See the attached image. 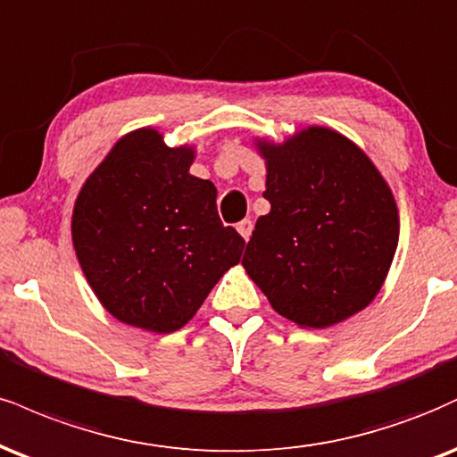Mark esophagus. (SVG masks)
Masks as SVG:
<instances>
[{
    "mask_svg": "<svg viewBox=\"0 0 457 457\" xmlns=\"http://www.w3.org/2000/svg\"><path fill=\"white\" fill-rule=\"evenodd\" d=\"M236 229H238V234L243 236L245 240H249L251 232H253V221H251V219H243V221L236 225Z\"/></svg>",
    "mask_w": 457,
    "mask_h": 457,
    "instance_id": "obj_1",
    "label": "esophagus"
}]
</instances>
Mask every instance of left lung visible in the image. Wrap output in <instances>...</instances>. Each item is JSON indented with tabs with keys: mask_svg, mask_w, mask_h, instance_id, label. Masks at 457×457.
Here are the masks:
<instances>
[{
	"mask_svg": "<svg viewBox=\"0 0 457 457\" xmlns=\"http://www.w3.org/2000/svg\"><path fill=\"white\" fill-rule=\"evenodd\" d=\"M270 212L257 219L243 266L272 309L300 328H328L366 309L398 246L392 189L360 146L309 128L257 142Z\"/></svg>",
	"mask_w": 457,
	"mask_h": 457,
	"instance_id": "8db88e82",
	"label": "left lung"
}]
</instances>
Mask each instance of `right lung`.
<instances>
[{
	"instance_id": "1",
	"label": "right lung",
	"mask_w": 457,
	"mask_h": 457,
	"mask_svg": "<svg viewBox=\"0 0 457 457\" xmlns=\"http://www.w3.org/2000/svg\"><path fill=\"white\" fill-rule=\"evenodd\" d=\"M194 148L157 129L123 136L76 197L71 240L110 315L170 334L195 315L245 240L217 214V189L189 174Z\"/></svg>"
}]
</instances>
